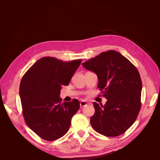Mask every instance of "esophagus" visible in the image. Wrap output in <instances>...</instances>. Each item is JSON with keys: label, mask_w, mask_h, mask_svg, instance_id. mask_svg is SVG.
I'll return each mask as SVG.
<instances>
[{"label": "esophagus", "mask_w": 160, "mask_h": 160, "mask_svg": "<svg viewBox=\"0 0 160 160\" xmlns=\"http://www.w3.org/2000/svg\"><path fill=\"white\" fill-rule=\"evenodd\" d=\"M87 103L85 101H81L80 102V106H81V108H83V107H85V105H87Z\"/></svg>", "instance_id": "obj_1"}]
</instances>
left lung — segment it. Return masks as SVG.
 <instances>
[{
  "instance_id": "left-lung-1",
  "label": "left lung",
  "mask_w": 160,
  "mask_h": 160,
  "mask_svg": "<svg viewBox=\"0 0 160 160\" xmlns=\"http://www.w3.org/2000/svg\"><path fill=\"white\" fill-rule=\"evenodd\" d=\"M82 65L97 74L98 88L108 99L104 105L93 102L91 126L105 136L123 134L135 122L141 109L142 82L138 70L113 50L101 52Z\"/></svg>"
}]
</instances>
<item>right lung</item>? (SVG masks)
I'll return each mask as SVG.
<instances>
[{
  "mask_svg": "<svg viewBox=\"0 0 160 160\" xmlns=\"http://www.w3.org/2000/svg\"><path fill=\"white\" fill-rule=\"evenodd\" d=\"M81 59L62 61L45 57L38 60L22 77L20 95L27 125L46 141L59 139L68 132L71 119L80 108L77 99L61 103V86L68 85Z\"/></svg>",
  "mask_w": 160,
  "mask_h": 160,
  "instance_id": "add662e5",
  "label": "right lung"
}]
</instances>
